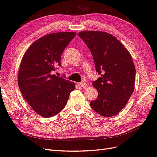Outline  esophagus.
<instances>
[{
  "label": "esophagus",
  "mask_w": 157,
  "mask_h": 157,
  "mask_svg": "<svg viewBox=\"0 0 157 157\" xmlns=\"http://www.w3.org/2000/svg\"><path fill=\"white\" fill-rule=\"evenodd\" d=\"M78 85H79L80 87H82V88H86V87L88 86V84L86 82H82L78 83Z\"/></svg>",
  "instance_id": "34e87169"
}]
</instances>
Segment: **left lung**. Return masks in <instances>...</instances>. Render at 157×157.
<instances>
[{"instance_id":"8db88e82","label":"left lung","mask_w":157,"mask_h":157,"mask_svg":"<svg viewBox=\"0 0 157 157\" xmlns=\"http://www.w3.org/2000/svg\"><path fill=\"white\" fill-rule=\"evenodd\" d=\"M78 36L91 52L96 71L101 75L92 82L98 95L90 105L103 117L115 116L125 107L134 90L136 69L131 54L109 33L84 31Z\"/></svg>"}]
</instances>
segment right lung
<instances>
[{
    "instance_id": "add662e5",
    "label": "right lung",
    "mask_w": 157,
    "mask_h": 157,
    "mask_svg": "<svg viewBox=\"0 0 157 157\" xmlns=\"http://www.w3.org/2000/svg\"><path fill=\"white\" fill-rule=\"evenodd\" d=\"M75 32L54 33L35 40L23 55L18 73L22 96L37 114L50 118L67 103L75 83L52 75L61 66V56Z\"/></svg>"
}]
</instances>
